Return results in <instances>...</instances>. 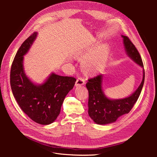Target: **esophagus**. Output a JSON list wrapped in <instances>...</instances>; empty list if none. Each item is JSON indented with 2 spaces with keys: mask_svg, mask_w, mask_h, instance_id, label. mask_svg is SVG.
Returning <instances> with one entry per match:
<instances>
[{
  "mask_svg": "<svg viewBox=\"0 0 157 157\" xmlns=\"http://www.w3.org/2000/svg\"><path fill=\"white\" fill-rule=\"evenodd\" d=\"M85 84V81L83 78H78L76 81V83H75V86L77 87V86H82Z\"/></svg>",
  "mask_w": 157,
  "mask_h": 157,
  "instance_id": "1",
  "label": "esophagus"
}]
</instances>
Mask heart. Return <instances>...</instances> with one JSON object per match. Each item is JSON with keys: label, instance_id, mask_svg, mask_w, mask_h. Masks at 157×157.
<instances>
[{"label": "heart", "instance_id": "obj_1", "mask_svg": "<svg viewBox=\"0 0 157 157\" xmlns=\"http://www.w3.org/2000/svg\"><path fill=\"white\" fill-rule=\"evenodd\" d=\"M96 44L97 43H95L91 47L78 49L75 54V58L82 60V70L88 75H93L102 68L105 62L109 51V48L104 45L94 53Z\"/></svg>", "mask_w": 157, "mask_h": 157}]
</instances>
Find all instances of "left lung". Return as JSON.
<instances>
[{
  "label": "left lung",
  "mask_w": 157,
  "mask_h": 157,
  "mask_svg": "<svg viewBox=\"0 0 157 157\" xmlns=\"http://www.w3.org/2000/svg\"><path fill=\"white\" fill-rule=\"evenodd\" d=\"M127 56L143 68L142 81L136 91L128 97L122 99H110L104 93L102 89V75L89 79L86 87L89 91L88 114L97 124L106 125L113 123L117 119L128 114L137 102L144 84L145 71L140 55L127 36L121 35Z\"/></svg>",
  "instance_id": "1"
}]
</instances>
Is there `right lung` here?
Returning a JSON list of instances; mask_svg holds the SVG:
<instances>
[{"mask_svg":"<svg viewBox=\"0 0 157 157\" xmlns=\"http://www.w3.org/2000/svg\"><path fill=\"white\" fill-rule=\"evenodd\" d=\"M37 35L34 32L17 51L11 67L10 85L13 95L24 113L39 124L49 125L59 116L64 99L73 88L76 79L52 73L43 83L36 84L26 75L24 56Z\"/></svg>","mask_w":157,"mask_h":157,"instance_id":"add662e5","label":"right lung"}]
</instances>
